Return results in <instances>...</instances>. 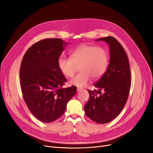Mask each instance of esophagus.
Wrapping results in <instances>:
<instances>
[{"label": "esophagus", "mask_w": 153, "mask_h": 153, "mask_svg": "<svg viewBox=\"0 0 153 153\" xmlns=\"http://www.w3.org/2000/svg\"><path fill=\"white\" fill-rule=\"evenodd\" d=\"M82 89H81V88H77V92L81 91H82Z\"/></svg>", "instance_id": "1"}]
</instances>
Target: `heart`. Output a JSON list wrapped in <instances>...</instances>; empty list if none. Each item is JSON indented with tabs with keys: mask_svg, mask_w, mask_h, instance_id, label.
<instances>
[{
	"mask_svg": "<svg viewBox=\"0 0 153 153\" xmlns=\"http://www.w3.org/2000/svg\"><path fill=\"white\" fill-rule=\"evenodd\" d=\"M108 62L107 51L102 48L82 45L72 51L70 58L59 59V67L62 73L72 77L78 71L80 73L71 80L69 84L78 87H84L91 80L99 79L105 73Z\"/></svg>",
	"mask_w": 153,
	"mask_h": 153,
	"instance_id": "b5f03b06",
	"label": "heart"
}]
</instances>
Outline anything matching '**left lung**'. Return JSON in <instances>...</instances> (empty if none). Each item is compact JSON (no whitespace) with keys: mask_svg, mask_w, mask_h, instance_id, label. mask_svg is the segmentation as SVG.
I'll return each mask as SVG.
<instances>
[{"mask_svg":"<svg viewBox=\"0 0 153 153\" xmlns=\"http://www.w3.org/2000/svg\"><path fill=\"white\" fill-rule=\"evenodd\" d=\"M107 42L110 59L105 73L94 86L99 89L87 90L89 99L84 106L85 115L94 122L104 124L115 118L127 102L131 87V72L126 53L115 38L107 36L97 39ZM105 91L102 94L100 91ZM100 93V95L97 94Z\"/></svg>","mask_w":153,"mask_h":153,"instance_id":"left-lung-1","label":"left lung"}]
</instances>
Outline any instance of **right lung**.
Listing matches in <instances>:
<instances>
[{
    "label": "right lung",
    "mask_w": 153,
    "mask_h": 153,
    "mask_svg": "<svg viewBox=\"0 0 153 153\" xmlns=\"http://www.w3.org/2000/svg\"><path fill=\"white\" fill-rule=\"evenodd\" d=\"M68 43L60 38H46L31 46L24 54L20 69L23 97L38 120L50 123L65 111L77 87L62 88L66 78L58 59Z\"/></svg>",
    "instance_id": "right-lung-1"
}]
</instances>
